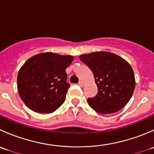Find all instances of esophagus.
<instances>
[{
    "mask_svg": "<svg viewBox=\"0 0 154 154\" xmlns=\"http://www.w3.org/2000/svg\"><path fill=\"white\" fill-rule=\"evenodd\" d=\"M78 85L80 86V87H83V86H84V83H83V81H80L78 83Z\"/></svg>",
    "mask_w": 154,
    "mask_h": 154,
    "instance_id": "34e87169",
    "label": "esophagus"
}]
</instances>
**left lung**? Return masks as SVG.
Instances as JSON below:
<instances>
[{"label": "left lung", "instance_id": "1", "mask_svg": "<svg viewBox=\"0 0 154 154\" xmlns=\"http://www.w3.org/2000/svg\"><path fill=\"white\" fill-rule=\"evenodd\" d=\"M79 58L91 70L98 89L95 97L88 99V105L101 114L122 109L131 98L136 86L131 66L108 51L82 54Z\"/></svg>", "mask_w": 154, "mask_h": 154}]
</instances>
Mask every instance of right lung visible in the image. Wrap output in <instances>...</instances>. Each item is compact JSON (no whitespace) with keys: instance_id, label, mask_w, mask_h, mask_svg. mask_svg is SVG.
<instances>
[{"instance_id":"obj_1","label":"right lung","mask_w":154,"mask_h":154,"mask_svg":"<svg viewBox=\"0 0 154 154\" xmlns=\"http://www.w3.org/2000/svg\"><path fill=\"white\" fill-rule=\"evenodd\" d=\"M73 60V56L51 52L28 59L17 77L18 94L26 106L38 113H51L61 106L70 87L66 69Z\"/></svg>"}]
</instances>
